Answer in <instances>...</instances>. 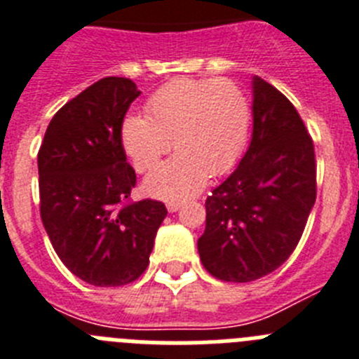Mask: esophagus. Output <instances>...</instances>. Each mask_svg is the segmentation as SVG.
Here are the masks:
<instances>
[{
	"label": "esophagus",
	"mask_w": 359,
	"mask_h": 359,
	"mask_svg": "<svg viewBox=\"0 0 359 359\" xmlns=\"http://www.w3.org/2000/svg\"><path fill=\"white\" fill-rule=\"evenodd\" d=\"M166 208L170 213H175V211H179L180 208H182V202H168Z\"/></svg>",
	"instance_id": "obj_1"
}]
</instances>
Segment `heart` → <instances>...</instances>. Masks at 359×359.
I'll use <instances>...</instances> for the list:
<instances>
[{
    "mask_svg": "<svg viewBox=\"0 0 359 359\" xmlns=\"http://www.w3.org/2000/svg\"><path fill=\"white\" fill-rule=\"evenodd\" d=\"M144 115H128L123 144L139 171L179 149L144 180L148 195L182 201L197 195L208 177L224 175L244 154L251 128L245 93L226 79H175L158 88Z\"/></svg>",
    "mask_w": 359,
    "mask_h": 359,
    "instance_id": "obj_1",
    "label": "heart"
}]
</instances>
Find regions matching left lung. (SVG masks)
I'll use <instances>...</instances> for the list:
<instances>
[{"mask_svg": "<svg viewBox=\"0 0 359 359\" xmlns=\"http://www.w3.org/2000/svg\"><path fill=\"white\" fill-rule=\"evenodd\" d=\"M316 201L314 144L282 92L253 79V139L236 170L205 201L202 266L224 282L278 269L302 238Z\"/></svg>", "mask_w": 359, "mask_h": 359, "instance_id": "obj_1", "label": "left lung"}]
</instances>
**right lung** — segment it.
I'll return each mask as SVG.
<instances>
[{"label":"right lung","instance_id":"obj_1","mask_svg":"<svg viewBox=\"0 0 359 359\" xmlns=\"http://www.w3.org/2000/svg\"><path fill=\"white\" fill-rule=\"evenodd\" d=\"M141 95L126 77H104L52 117L37 154L39 211L55 253L83 282L119 287L149 264L166 205L130 202L123 121Z\"/></svg>","mask_w":359,"mask_h":359}]
</instances>
